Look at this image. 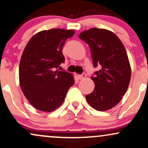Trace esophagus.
I'll return each mask as SVG.
<instances>
[{
	"instance_id": "34e87169",
	"label": "esophagus",
	"mask_w": 148,
	"mask_h": 148,
	"mask_svg": "<svg viewBox=\"0 0 148 148\" xmlns=\"http://www.w3.org/2000/svg\"><path fill=\"white\" fill-rule=\"evenodd\" d=\"M86 77V74H81V75H78V79H79V80H83V79H84Z\"/></svg>"
}]
</instances>
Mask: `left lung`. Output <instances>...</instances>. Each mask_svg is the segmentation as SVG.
<instances>
[{
	"instance_id": "left-lung-1",
	"label": "left lung",
	"mask_w": 148,
	"mask_h": 148,
	"mask_svg": "<svg viewBox=\"0 0 148 148\" xmlns=\"http://www.w3.org/2000/svg\"><path fill=\"white\" fill-rule=\"evenodd\" d=\"M79 37L90 47L94 67L101 66L90 77L95 88L86 100L97 111L111 109L123 99L130 82L132 70L125 47L114 33L103 28L84 30Z\"/></svg>"
}]
</instances>
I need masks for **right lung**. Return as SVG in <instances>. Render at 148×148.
Masks as SVG:
<instances>
[{
  "instance_id": "obj_1",
  "label": "right lung",
  "mask_w": 148,
  "mask_h": 148,
  "mask_svg": "<svg viewBox=\"0 0 148 148\" xmlns=\"http://www.w3.org/2000/svg\"><path fill=\"white\" fill-rule=\"evenodd\" d=\"M74 30L53 28L34 35L22 53L18 69L21 90L37 110L52 112L62 105L74 84L71 73L55 69L64 62L62 47Z\"/></svg>"
}]
</instances>
